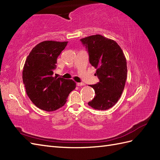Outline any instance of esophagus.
Segmentation results:
<instances>
[{
  "instance_id": "obj_1",
  "label": "esophagus",
  "mask_w": 160,
  "mask_h": 160,
  "mask_svg": "<svg viewBox=\"0 0 160 160\" xmlns=\"http://www.w3.org/2000/svg\"><path fill=\"white\" fill-rule=\"evenodd\" d=\"M76 84H77V86H78V87H81V86L84 85V84L83 82H77Z\"/></svg>"
}]
</instances>
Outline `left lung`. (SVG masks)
I'll return each instance as SVG.
<instances>
[{
    "mask_svg": "<svg viewBox=\"0 0 160 160\" xmlns=\"http://www.w3.org/2000/svg\"><path fill=\"white\" fill-rule=\"evenodd\" d=\"M86 47L89 62L96 70L99 82L90 85L96 96L88 104L96 110H107L121 97L127 77V60L113 40L97 34L80 39Z\"/></svg>",
    "mask_w": 160,
    "mask_h": 160,
    "instance_id": "left-lung-1",
    "label": "left lung"
}]
</instances>
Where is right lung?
<instances>
[{"label":"right lung","instance_id":"right-lung-1","mask_svg":"<svg viewBox=\"0 0 160 160\" xmlns=\"http://www.w3.org/2000/svg\"><path fill=\"white\" fill-rule=\"evenodd\" d=\"M67 43L43 41L33 47L27 57L22 71L23 84L29 99L42 110L53 111L63 107L76 88L72 80L53 77L58 57Z\"/></svg>","mask_w":160,"mask_h":160}]
</instances>
